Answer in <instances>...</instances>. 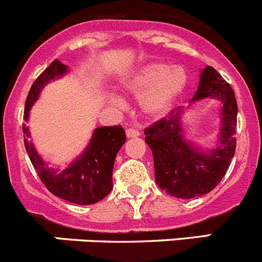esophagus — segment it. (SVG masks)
Masks as SVG:
<instances>
[{
	"label": "esophagus",
	"mask_w": 262,
	"mask_h": 262,
	"mask_svg": "<svg viewBox=\"0 0 262 262\" xmlns=\"http://www.w3.org/2000/svg\"><path fill=\"white\" fill-rule=\"evenodd\" d=\"M139 130H137V129L134 128H128L126 129V137L128 138H134V137H138L139 136Z\"/></svg>",
	"instance_id": "1"
}]
</instances>
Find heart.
<instances>
[{"label": "heart", "mask_w": 262, "mask_h": 262, "mask_svg": "<svg viewBox=\"0 0 262 262\" xmlns=\"http://www.w3.org/2000/svg\"><path fill=\"white\" fill-rule=\"evenodd\" d=\"M187 72L181 66L170 67L167 63L151 62L137 68L128 79L126 92L142 97L141 106L147 116L164 115L187 85Z\"/></svg>", "instance_id": "heart-1"}]
</instances>
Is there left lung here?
Masks as SVG:
<instances>
[{"instance_id": "1", "label": "left lung", "mask_w": 262, "mask_h": 262, "mask_svg": "<svg viewBox=\"0 0 262 262\" xmlns=\"http://www.w3.org/2000/svg\"><path fill=\"white\" fill-rule=\"evenodd\" d=\"M217 98L221 107V130L216 148L196 150L182 136L181 115L177 107L167 116L145 129V142L152 151L155 181L172 196L192 199L208 194L222 180L235 154L238 106L234 90L211 66L200 75L199 86L192 101Z\"/></svg>"}]
</instances>
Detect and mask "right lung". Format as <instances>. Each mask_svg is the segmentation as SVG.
<instances>
[{
    "label": "right lung",
    "mask_w": 262,
    "mask_h": 262,
    "mask_svg": "<svg viewBox=\"0 0 262 262\" xmlns=\"http://www.w3.org/2000/svg\"><path fill=\"white\" fill-rule=\"evenodd\" d=\"M67 66L55 59L32 84L27 95L24 120H28L31 107L37 101L41 90L51 80L67 72ZM24 146L31 163L46 189L60 199L80 205H89L99 202L111 192L112 169L116 154L125 143V130L121 125L101 126L93 133L89 146L80 158L63 170L48 167L28 139V126L23 124Z\"/></svg>",
    "instance_id": "1"
}]
</instances>
